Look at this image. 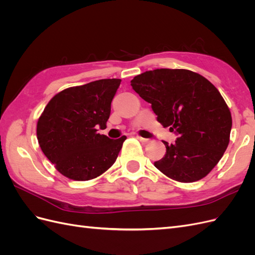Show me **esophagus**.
<instances>
[{
  "instance_id": "esophagus-1",
  "label": "esophagus",
  "mask_w": 255,
  "mask_h": 255,
  "mask_svg": "<svg viewBox=\"0 0 255 255\" xmlns=\"http://www.w3.org/2000/svg\"><path fill=\"white\" fill-rule=\"evenodd\" d=\"M137 139L139 140L141 143H143V144L150 142V139H146V138H142V137H140V136H137Z\"/></svg>"
}]
</instances>
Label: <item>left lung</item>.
I'll return each mask as SVG.
<instances>
[{"mask_svg":"<svg viewBox=\"0 0 255 255\" xmlns=\"http://www.w3.org/2000/svg\"><path fill=\"white\" fill-rule=\"evenodd\" d=\"M151 104L157 121L179 137L166 145L155 166L170 179L191 183L203 179L226 152L232 116L218 89L204 76L186 69H155L130 81Z\"/></svg>","mask_w":255,"mask_h":255,"instance_id":"1","label":"left lung"}]
</instances>
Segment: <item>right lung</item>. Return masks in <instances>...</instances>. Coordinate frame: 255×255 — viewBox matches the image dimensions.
<instances>
[{
	"instance_id": "obj_1",
	"label": "right lung",
	"mask_w": 255,
	"mask_h": 255,
	"mask_svg": "<svg viewBox=\"0 0 255 255\" xmlns=\"http://www.w3.org/2000/svg\"><path fill=\"white\" fill-rule=\"evenodd\" d=\"M121 80L104 79L67 88L54 96L37 122V139L57 171L74 181L104 173L118 157L123 141L98 133L106 127Z\"/></svg>"
}]
</instances>
